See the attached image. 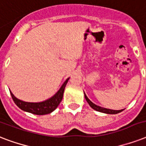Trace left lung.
<instances>
[{
  "label": "left lung",
  "instance_id": "obj_1",
  "mask_svg": "<svg viewBox=\"0 0 146 146\" xmlns=\"http://www.w3.org/2000/svg\"><path fill=\"white\" fill-rule=\"evenodd\" d=\"M84 96H85V98L86 100L87 101V102L89 103V106L91 107L92 108H93L94 110H96L97 111H99V112H102V113H108V114H116V113H118L121 112L123 110H111V109H108V108H102V107H100L98 105H96V104H94L93 102H92L88 98V97L86 96V95L85 94L84 92Z\"/></svg>",
  "mask_w": 146,
  "mask_h": 146
}]
</instances>
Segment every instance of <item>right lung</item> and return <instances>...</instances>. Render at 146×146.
Listing matches in <instances>:
<instances>
[{"label": "right lung", "mask_w": 146, "mask_h": 146, "mask_svg": "<svg viewBox=\"0 0 146 146\" xmlns=\"http://www.w3.org/2000/svg\"><path fill=\"white\" fill-rule=\"evenodd\" d=\"M69 79L70 78L66 79V81L63 83L61 87L60 88V89L57 91V92L55 94L54 96H53L52 97L48 98V99L45 100L44 102H23V101L18 99L17 98L15 97L14 95L11 92V91L10 92L13 102L21 110L29 112V113H33V114H36V115H44V114L51 113L59 105V104L62 101V98H63L64 89H65L66 83L68 82Z\"/></svg>", "instance_id": "obj_1"}]
</instances>
